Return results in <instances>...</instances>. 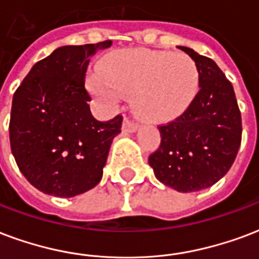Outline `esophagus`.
<instances>
[{
    "instance_id": "34e87169",
    "label": "esophagus",
    "mask_w": 259,
    "mask_h": 259,
    "mask_svg": "<svg viewBox=\"0 0 259 259\" xmlns=\"http://www.w3.org/2000/svg\"><path fill=\"white\" fill-rule=\"evenodd\" d=\"M139 129V124L136 123L135 120L130 118H124L123 123H122V130L124 133H135Z\"/></svg>"
}]
</instances>
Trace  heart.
<instances>
[{"label":"heart","mask_w":259,"mask_h":259,"mask_svg":"<svg viewBox=\"0 0 259 259\" xmlns=\"http://www.w3.org/2000/svg\"><path fill=\"white\" fill-rule=\"evenodd\" d=\"M198 88V67L183 52H123L107 63L104 76L93 74L89 79L92 93L110 107L133 95L135 110L149 122H168L183 115Z\"/></svg>","instance_id":"b5f03b06"}]
</instances>
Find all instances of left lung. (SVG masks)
<instances>
[{"label":"left lung","instance_id":"obj_1","mask_svg":"<svg viewBox=\"0 0 259 259\" xmlns=\"http://www.w3.org/2000/svg\"><path fill=\"white\" fill-rule=\"evenodd\" d=\"M180 49L198 67L199 92L183 115L159 126L160 145L148 162L160 183L187 193L208 188L228 173L242 141V116L233 86L215 61Z\"/></svg>","mask_w":259,"mask_h":259}]
</instances>
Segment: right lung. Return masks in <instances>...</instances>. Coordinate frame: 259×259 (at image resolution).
Listing matches in <instances>:
<instances>
[{
    "label": "right lung",
    "instance_id": "obj_1",
    "mask_svg": "<svg viewBox=\"0 0 259 259\" xmlns=\"http://www.w3.org/2000/svg\"><path fill=\"white\" fill-rule=\"evenodd\" d=\"M111 44L57 48L32 66L13 95L11 149L19 170L41 192L72 198L100 183L122 116L93 118L85 75L91 57Z\"/></svg>",
    "mask_w": 259,
    "mask_h": 259
}]
</instances>
